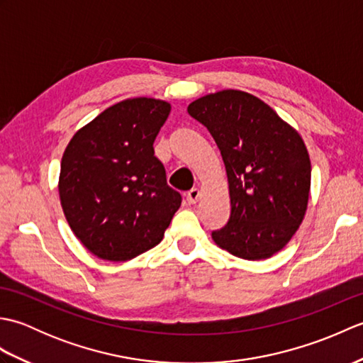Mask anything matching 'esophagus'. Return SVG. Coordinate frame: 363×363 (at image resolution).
<instances>
[{"instance_id": "1", "label": "esophagus", "mask_w": 363, "mask_h": 363, "mask_svg": "<svg viewBox=\"0 0 363 363\" xmlns=\"http://www.w3.org/2000/svg\"><path fill=\"white\" fill-rule=\"evenodd\" d=\"M199 198V190L198 189H191L187 191V203L189 204H195Z\"/></svg>"}]
</instances>
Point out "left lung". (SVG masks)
Masks as SVG:
<instances>
[{
	"label": "left lung",
	"instance_id": "1",
	"mask_svg": "<svg viewBox=\"0 0 363 363\" xmlns=\"http://www.w3.org/2000/svg\"><path fill=\"white\" fill-rule=\"evenodd\" d=\"M187 112L209 130L226 167L230 217L213 230V242L240 259L272 257L296 233L309 201L311 159L303 138L242 90L198 98Z\"/></svg>",
	"mask_w": 363,
	"mask_h": 363
}]
</instances>
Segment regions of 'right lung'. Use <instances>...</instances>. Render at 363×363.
<instances>
[{
    "label": "right lung",
    "mask_w": 363,
    "mask_h": 363,
    "mask_svg": "<svg viewBox=\"0 0 363 363\" xmlns=\"http://www.w3.org/2000/svg\"><path fill=\"white\" fill-rule=\"evenodd\" d=\"M172 106L130 98L81 128L60 162L59 196L74 235L99 259L123 262L159 245L181 194L152 143Z\"/></svg>",
    "instance_id": "1"
}]
</instances>
